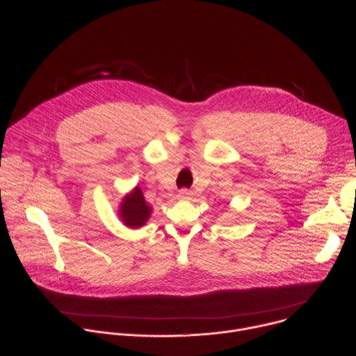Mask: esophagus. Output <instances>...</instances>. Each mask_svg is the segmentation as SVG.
<instances>
[{"instance_id":"1","label":"esophagus","mask_w":356,"mask_h":356,"mask_svg":"<svg viewBox=\"0 0 356 356\" xmlns=\"http://www.w3.org/2000/svg\"><path fill=\"white\" fill-rule=\"evenodd\" d=\"M190 197H191V193L188 190H180L177 193V198H180V200H188Z\"/></svg>"}]
</instances>
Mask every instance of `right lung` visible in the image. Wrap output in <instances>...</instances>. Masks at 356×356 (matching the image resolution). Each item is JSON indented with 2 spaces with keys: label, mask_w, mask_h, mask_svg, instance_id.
Here are the masks:
<instances>
[{
  "label": "right lung",
  "mask_w": 356,
  "mask_h": 356,
  "mask_svg": "<svg viewBox=\"0 0 356 356\" xmlns=\"http://www.w3.org/2000/svg\"><path fill=\"white\" fill-rule=\"evenodd\" d=\"M152 216V207L143 197L140 187L135 186L129 193H127L120 202L118 217L121 222L132 229L143 227Z\"/></svg>",
  "instance_id": "1"
}]
</instances>
